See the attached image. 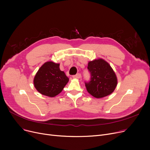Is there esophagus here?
<instances>
[{
	"label": "esophagus",
	"instance_id": "34e87169",
	"mask_svg": "<svg viewBox=\"0 0 150 150\" xmlns=\"http://www.w3.org/2000/svg\"><path fill=\"white\" fill-rule=\"evenodd\" d=\"M81 76V74H77L75 75H73V78H76V79H79V78H80Z\"/></svg>",
	"mask_w": 150,
	"mask_h": 150
}]
</instances>
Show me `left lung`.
<instances>
[{
	"mask_svg": "<svg viewBox=\"0 0 150 150\" xmlns=\"http://www.w3.org/2000/svg\"><path fill=\"white\" fill-rule=\"evenodd\" d=\"M88 69L91 73V81L86 83L88 92L97 98L111 94L117 85V78L114 70L103 59L98 58L88 62Z\"/></svg>",
	"mask_w": 150,
	"mask_h": 150,
	"instance_id": "left-lung-1",
	"label": "left lung"
}]
</instances>
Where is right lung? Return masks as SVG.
Masks as SVG:
<instances>
[{
  "mask_svg": "<svg viewBox=\"0 0 150 150\" xmlns=\"http://www.w3.org/2000/svg\"><path fill=\"white\" fill-rule=\"evenodd\" d=\"M69 80L65 73L60 70L59 63L47 61L39 69L33 84L42 95L54 97L62 92Z\"/></svg>",
  "mask_w": 150,
  "mask_h": 150,
  "instance_id": "add662e5",
  "label": "right lung"
}]
</instances>
